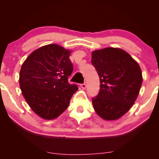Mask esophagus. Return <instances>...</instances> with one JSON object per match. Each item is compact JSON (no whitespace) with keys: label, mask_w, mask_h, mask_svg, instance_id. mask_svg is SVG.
Listing matches in <instances>:
<instances>
[{"label":"esophagus","mask_w":159,"mask_h":159,"mask_svg":"<svg viewBox=\"0 0 159 159\" xmlns=\"http://www.w3.org/2000/svg\"><path fill=\"white\" fill-rule=\"evenodd\" d=\"M81 87L82 89H86V87H87V84H86L85 83L81 84Z\"/></svg>","instance_id":"esophagus-1"}]
</instances>
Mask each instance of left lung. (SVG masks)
I'll return each mask as SVG.
<instances>
[{
    "instance_id": "obj_1",
    "label": "left lung",
    "mask_w": 159,
    "mask_h": 159,
    "mask_svg": "<svg viewBox=\"0 0 159 159\" xmlns=\"http://www.w3.org/2000/svg\"><path fill=\"white\" fill-rule=\"evenodd\" d=\"M91 63L100 80L99 92L92 98L94 110L105 120H115L132 107L142 84L138 63L123 49L105 48L92 52Z\"/></svg>"
}]
</instances>
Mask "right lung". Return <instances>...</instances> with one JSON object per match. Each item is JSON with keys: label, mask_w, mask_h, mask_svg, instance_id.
<instances>
[{"label": "right lung", "mask_w": 159, "mask_h": 159, "mask_svg": "<svg viewBox=\"0 0 159 159\" xmlns=\"http://www.w3.org/2000/svg\"><path fill=\"white\" fill-rule=\"evenodd\" d=\"M70 54L58 45H47L33 52L21 66V93L30 108L43 119L59 116L78 90L77 85L68 81L73 71Z\"/></svg>", "instance_id": "add662e5"}]
</instances>
